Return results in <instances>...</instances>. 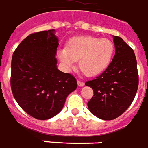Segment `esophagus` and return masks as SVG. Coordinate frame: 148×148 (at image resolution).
<instances>
[{"label":"esophagus","mask_w":148,"mask_h":148,"mask_svg":"<svg viewBox=\"0 0 148 148\" xmlns=\"http://www.w3.org/2000/svg\"><path fill=\"white\" fill-rule=\"evenodd\" d=\"M77 84H78L79 87H83V86H84V82L78 80V81H77Z\"/></svg>","instance_id":"34e87169"}]
</instances>
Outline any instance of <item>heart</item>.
<instances>
[{"mask_svg": "<svg viewBox=\"0 0 148 148\" xmlns=\"http://www.w3.org/2000/svg\"><path fill=\"white\" fill-rule=\"evenodd\" d=\"M114 53V45L108 38L85 36L73 38L65 49H61L58 57L68 68L73 69L78 62L79 71L87 76H96L110 64Z\"/></svg>", "mask_w": 148, "mask_h": 148, "instance_id": "obj_1", "label": "heart"}]
</instances>
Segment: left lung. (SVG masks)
Here are the masks:
<instances>
[{
    "label": "left lung",
    "instance_id": "8db88e82",
    "mask_svg": "<svg viewBox=\"0 0 148 148\" xmlns=\"http://www.w3.org/2000/svg\"><path fill=\"white\" fill-rule=\"evenodd\" d=\"M115 55L110 64L98 77L85 83L94 95L87 106L102 120L119 117L129 108L138 89L137 63L134 51L121 38L113 36Z\"/></svg>",
    "mask_w": 148,
    "mask_h": 148
}]
</instances>
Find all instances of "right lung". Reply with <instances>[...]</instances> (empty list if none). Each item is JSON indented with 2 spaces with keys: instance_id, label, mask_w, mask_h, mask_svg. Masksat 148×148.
I'll return each mask as SVG.
<instances>
[{
  "instance_id": "obj_1",
  "label": "right lung",
  "mask_w": 148,
  "mask_h": 148,
  "mask_svg": "<svg viewBox=\"0 0 148 148\" xmlns=\"http://www.w3.org/2000/svg\"><path fill=\"white\" fill-rule=\"evenodd\" d=\"M59 39L55 30L28 35L12 59L11 87L21 108L34 118L47 120L59 114L68 95L76 89L73 75L58 69Z\"/></svg>"
}]
</instances>
